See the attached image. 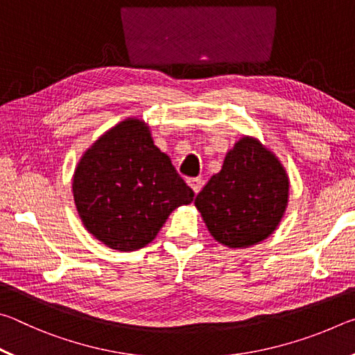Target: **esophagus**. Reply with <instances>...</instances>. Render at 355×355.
I'll use <instances>...</instances> for the list:
<instances>
[{"mask_svg": "<svg viewBox=\"0 0 355 355\" xmlns=\"http://www.w3.org/2000/svg\"><path fill=\"white\" fill-rule=\"evenodd\" d=\"M188 184L191 186V189L197 194V192H199L200 188H202V180L200 178H189L188 180Z\"/></svg>", "mask_w": 355, "mask_h": 355, "instance_id": "esophagus-1", "label": "esophagus"}]
</instances>
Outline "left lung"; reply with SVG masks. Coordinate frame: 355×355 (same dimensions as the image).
Returning a JSON list of instances; mask_svg holds the SVG:
<instances>
[{
    "label": "left lung",
    "instance_id": "obj_1",
    "mask_svg": "<svg viewBox=\"0 0 355 355\" xmlns=\"http://www.w3.org/2000/svg\"><path fill=\"white\" fill-rule=\"evenodd\" d=\"M288 186L277 158L257 139L243 137L194 203L216 241L228 248H248L266 239L279 225Z\"/></svg>",
    "mask_w": 355,
    "mask_h": 355
}]
</instances>
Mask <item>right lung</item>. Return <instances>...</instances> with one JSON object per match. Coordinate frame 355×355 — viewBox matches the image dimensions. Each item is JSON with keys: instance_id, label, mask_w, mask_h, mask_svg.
I'll return each instance as SVG.
<instances>
[{"instance_id": "add662e5", "label": "right lung", "mask_w": 355, "mask_h": 355, "mask_svg": "<svg viewBox=\"0 0 355 355\" xmlns=\"http://www.w3.org/2000/svg\"><path fill=\"white\" fill-rule=\"evenodd\" d=\"M73 197L83 224L116 250L153 241L169 214L194 199L171 158L136 119L107 131L76 167Z\"/></svg>"}]
</instances>
